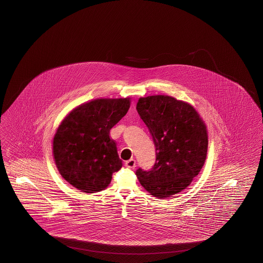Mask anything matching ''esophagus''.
Segmentation results:
<instances>
[{
	"label": "esophagus",
	"mask_w": 263,
	"mask_h": 263,
	"mask_svg": "<svg viewBox=\"0 0 263 263\" xmlns=\"http://www.w3.org/2000/svg\"><path fill=\"white\" fill-rule=\"evenodd\" d=\"M125 166L128 167V168H131V170H133V168H135L136 167V160L135 159H130L128 160L125 162Z\"/></svg>",
	"instance_id": "obj_1"
}]
</instances>
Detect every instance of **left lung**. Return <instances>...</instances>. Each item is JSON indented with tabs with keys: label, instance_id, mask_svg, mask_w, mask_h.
Returning <instances> with one entry per match:
<instances>
[{
	"label": "left lung",
	"instance_id": "8db88e82",
	"mask_svg": "<svg viewBox=\"0 0 263 263\" xmlns=\"http://www.w3.org/2000/svg\"><path fill=\"white\" fill-rule=\"evenodd\" d=\"M136 109L156 147L154 167L148 172L138 168L136 175L153 197H172L186 189L203 167L206 125L191 104L172 96L141 97Z\"/></svg>",
	"mask_w": 263,
	"mask_h": 263
}]
</instances>
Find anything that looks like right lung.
<instances>
[{"label":"right lung","instance_id":"right-lung-1","mask_svg":"<svg viewBox=\"0 0 263 263\" xmlns=\"http://www.w3.org/2000/svg\"><path fill=\"white\" fill-rule=\"evenodd\" d=\"M131 98H97L74 108L53 139L59 173L84 193L102 191L122 167L110 130L130 108Z\"/></svg>","mask_w":263,"mask_h":263}]
</instances>
